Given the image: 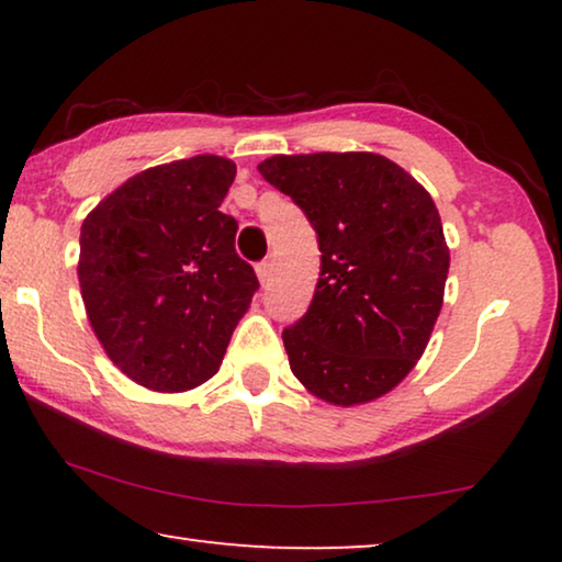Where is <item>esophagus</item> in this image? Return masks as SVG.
I'll return each instance as SVG.
<instances>
[{
	"label": "esophagus",
	"mask_w": 562,
	"mask_h": 562,
	"mask_svg": "<svg viewBox=\"0 0 562 562\" xmlns=\"http://www.w3.org/2000/svg\"><path fill=\"white\" fill-rule=\"evenodd\" d=\"M256 273H258L260 283H263V286H266V283L271 281V273H273V263H271V260H260V263L256 266Z\"/></svg>",
	"instance_id": "obj_1"
}]
</instances>
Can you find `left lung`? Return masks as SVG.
I'll list each match as a JSON object with an SVG mask.
<instances>
[{"label": "left lung", "instance_id": "obj_1", "mask_svg": "<svg viewBox=\"0 0 562 562\" xmlns=\"http://www.w3.org/2000/svg\"><path fill=\"white\" fill-rule=\"evenodd\" d=\"M258 171L306 214L322 252L310 310L283 329L291 371L335 406L389 394L442 310L450 250L432 196L375 153L273 156Z\"/></svg>", "mask_w": 562, "mask_h": 562}]
</instances>
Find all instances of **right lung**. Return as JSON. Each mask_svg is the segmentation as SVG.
<instances>
[{
  "mask_svg": "<svg viewBox=\"0 0 562 562\" xmlns=\"http://www.w3.org/2000/svg\"><path fill=\"white\" fill-rule=\"evenodd\" d=\"M235 164L194 156L133 176L81 225L79 283L91 329L127 379L189 391L220 371L258 291L220 212Z\"/></svg>",
  "mask_w": 562,
  "mask_h": 562,
  "instance_id": "add662e5",
  "label": "right lung"
}]
</instances>
